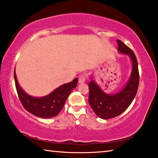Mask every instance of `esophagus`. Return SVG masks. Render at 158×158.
Segmentation results:
<instances>
[{
    "instance_id": "esophagus-1",
    "label": "esophagus",
    "mask_w": 158,
    "mask_h": 158,
    "mask_svg": "<svg viewBox=\"0 0 158 158\" xmlns=\"http://www.w3.org/2000/svg\"><path fill=\"white\" fill-rule=\"evenodd\" d=\"M86 77L84 74H80L78 76V81L80 83H83V82L85 81Z\"/></svg>"
}]
</instances>
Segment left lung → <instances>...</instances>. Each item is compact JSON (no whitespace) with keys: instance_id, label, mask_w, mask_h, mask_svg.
Segmentation results:
<instances>
[{"instance_id":"obj_1","label":"left lung","mask_w":158,"mask_h":158,"mask_svg":"<svg viewBox=\"0 0 158 158\" xmlns=\"http://www.w3.org/2000/svg\"><path fill=\"white\" fill-rule=\"evenodd\" d=\"M118 51L127 54L132 60V72L124 87L117 93L108 94L102 90L93 80L89 82L88 102L92 110L103 119L114 118L122 114L130 106L137 93L139 85V72L136 57L133 51L121 40H117Z\"/></svg>"}]
</instances>
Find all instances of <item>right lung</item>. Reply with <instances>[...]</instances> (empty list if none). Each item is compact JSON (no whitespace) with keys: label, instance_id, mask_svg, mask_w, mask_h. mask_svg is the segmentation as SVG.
Wrapping results in <instances>:
<instances>
[{"label":"right lung","instance_id":"1","mask_svg":"<svg viewBox=\"0 0 158 158\" xmlns=\"http://www.w3.org/2000/svg\"><path fill=\"white\" fill-rule=\"evenodd\" d=\"M14 78L19 99L24 108L31 114L41 118H52L59 114L68 97L78 82L76 77L72 82L62 85L47 96L33 98L27 94L19 85L15 71Z\"/></svg>","mask_w":158,"mask_h":158}]
</instances>
